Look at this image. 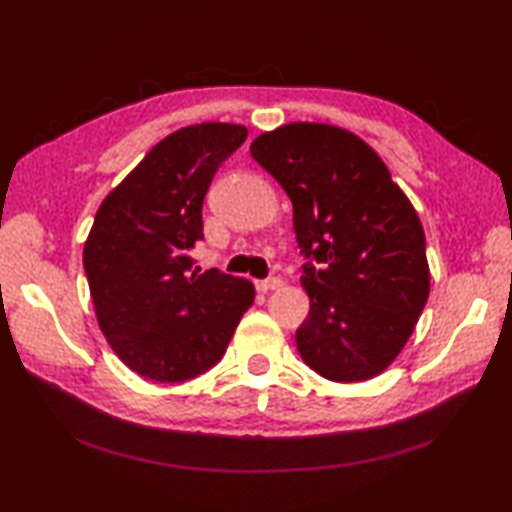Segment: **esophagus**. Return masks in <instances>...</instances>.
Instances as JSON below:
<instances>
[{"label": "esophagus", "mask_w": 512, "mask_h": 512, "mask_svg": "<svg viewBox=\"0 0 512 512\" xmlns=\"http://www.w3.org/2000/svg\"><path fill=\"white\" fill-rule=\"evenodd\" d=\"M282 284H284V282H282V278H268V280H257V282H255L257 291H261V293L276 291V288H280Z\"/></svg>", "instance_id": "1"}]
</instances>
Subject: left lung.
<instances>
[{"label":"left lung","instance_id":"obj_1","mask_svg":"<svg viewBox=\"0 0 512 512\" xmlns=\"http://www.w3.org/2000/svg\"><path fill=\"white\" fill-rule=\"evenodd\" d=\"M251 154L293 201L307 259L303 362L337 383L381 374L429 299L425 232L408 196L379 154L335 125H282L261 133Z\"/></svg>","mask_w":512,"mask_h":512}]
</instances>
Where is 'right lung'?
I'll return each instance as SVG.
<instances>
[{
    "instance_id": "obj_1",
    "label": "right lung",
    "mask_w": 512,
    "mask_h": 512,
    "mask_svg": "<svg viewBox=\"0 0 512 512\" xmlns=\"http://www.w3.org/2000/svg\"><path fill=\"white\" fill-rule=\"evenodd\" d=\"M247 127L173 131L100 205L83 249L96 318L119 360L144 379L184 383L213 368L253 305L255 286L194 268L203 201Z\"/></svg>"
}]
</instances>
